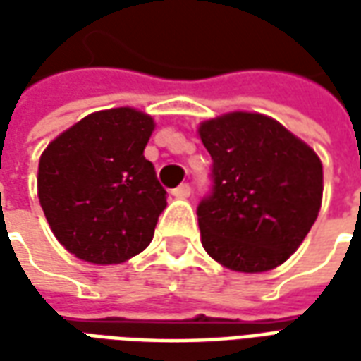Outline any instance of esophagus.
<instances>
[{
    "instance_id": "esophagus-1",
    "label": "esophagus",
    "mask_w": 361,
    "mask_h": 361,
    "mask_svg": "<svg viewBox=\"0 0 361 361\" xmlns=\"http://www.w3.org/2000/svg\"><path fill=\"white\" fill-rule=\"evenodd\" d=\"M172 195L176 197V199H188V197L191 195V185H189V183H181V185H178V188L173 189Z\"/></svg>"
}]
</instances>
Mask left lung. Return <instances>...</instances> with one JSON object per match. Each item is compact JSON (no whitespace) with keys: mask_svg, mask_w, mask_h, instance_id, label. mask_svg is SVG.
<instances>
[{"mask_svg":"<svg viewBox=\"0 0 361 361\" xmlns=\"http://www.w3.org/2000/svg\"><path fill=\"white\" fill-rule=\"evenodd\" d=\"M199 135L212 158L211 191L197 207L207 253L240 272L282 265L321 209L317 154L261 114L234 111L209 119Z\"/></svg>","mask_w":361,"mask_h":361,"instance_id":"left-lung-1","label":"left lung"}]
</instances>
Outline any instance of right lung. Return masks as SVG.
<instances>
[{"label":"right lung","instance_id":"add662e5","mask_svg":"<svg viewBox=\"0 0 361 361\" xmlns=\"http://www.w3.org/2000/svg\"><path fill=\"white\" fill-rule=\"evenodd\" d=\"M152 129V118L133 108L96 111L42 152L38 199L75 257L114 265L150 243L166 209V189L142 154Z\"/></svg>","mask_w":361,"mask_h":361}]
</instances>
